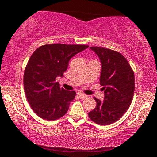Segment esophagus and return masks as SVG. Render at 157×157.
<instances>
[{"instance_id": "obj_1", "label": "esophagus", "mask_w": 157, "mask_h": 157, "mask_svg": "<svg viewBox=\"0 0 157 157\" xmlns=\"http://www.w3.org/2000/svg\"><path fill=\"white\" fill-rule=\"evenodd\" d=\"M77 96H78V97L80 98V99H86V98H87V96H86V95L83 94V93H77Z\"/></svg>"}]
</instances>
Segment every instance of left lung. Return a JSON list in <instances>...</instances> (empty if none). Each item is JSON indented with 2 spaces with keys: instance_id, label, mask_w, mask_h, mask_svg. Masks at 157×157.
<instances>
[{
  "instance_id": "8db88e82",
  "label": "left lung",
  "mask_w": 157,
  "mask_h": 157,
  "mask_svg": "<svg viewBox=\"0 0 157 157\" xmlns=\"http://www.w3.org/2000/svg\"><path fill=\"white\" fill-rule=\"evenodd\" d=\"M102 63L99 78L105 97L96 98V108L89 112V118L99 125H108L124 115L132 102L134 92V74L126 58L116 51L102 47H90Z\"/></svg>"
}]
</instances>
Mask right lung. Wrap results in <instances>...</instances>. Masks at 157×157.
I'll return each mask as SVG.
<instances>
[{
  "instance_id": "add662e5",
  "label": "right lung",
  "mask_w": 157,
  "mask_h": 157,
  "mask_svg": "<svg viewBox=\"0 0 157 157\" xmlns=\"http://www.w3.org/2000/svg\"><path fill=\"white\" fill-rule=\"evenodd\" d=\"M88 47L57 43L42 45L33 52L25 68L23 84L30 107L38 116L54 121L67 113L76 92L60 87L56 77H62L73 56Z\"/></svg>"
}]
</instances>
